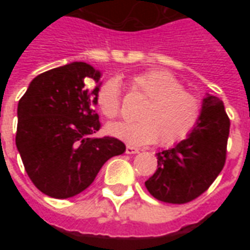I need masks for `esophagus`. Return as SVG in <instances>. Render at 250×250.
<instances>
[{"label":"esophagus","mask_w":250,"mask_h":250,"mask_svg":"<svg viewBox=\"0 0 250 250\" xmlns=\"http://www.w3.org/2000/svg\"><path fill=\"white\" fill-rule=\"evenodd\" d=\"M139 152V150L138 148H135V147H132V146H127L125 147V154H138Z\"/></svg>","instance_id":"34e87169"}]
</instances>
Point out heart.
Masks as SVG:
<instances>
[{
	"label": "heart",
	"mask_w": 250,
	"mask_h": 250,
	"mask_svg": "<svg viewBox=\"0 0 250 250\" xmlns=\"http://www.w3.org/2000/svg\"><path fill=\"white\" fill-rule=\"evenodd\" d=\"M130 85L147 99L138 111L136 122H115L105 127L109 136L131 146L157 142L173 146L188 138L197 127L202 104L198 96L185 91L182 83L170 72L152 69L130 79ZM98 108L105 118H115L120 111L119 84L108 80L96 96Z\"/></svg>",
	"instance_id": "obj_1"
}]
</instances>
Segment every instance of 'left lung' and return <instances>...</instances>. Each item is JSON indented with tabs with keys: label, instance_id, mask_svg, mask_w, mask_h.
I'll return each mask as SVG.
<instances>
[{
	"label": "left lung",
	"instance_id": "left-lung-1",
	"mask_svg": "<svg viewBox=\"0 0 250 250\" xmlns=\"http://www.w3.org/2000/svg\"><path fill=\"white\" fill-rule=\"evenodd\" d=\"M229 127L222 100L206 93L191 134L157 154V171L145 182L148 193L162 202L186 204L206 191L225 165Z\"/></svg>",
	"mask_w": 250,
	"mask_h": 250
}]
</instances>
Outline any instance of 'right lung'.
I'll return each instance as SVG.
<instances>
[{
	"instance_id": "1",
	"label": "right lung",
	"mask_w": 250,
	"mask_h": 250,
	"mask_svg": "<svg viewBox=\"0 0 250 250\" xmlns=\"http://www.w3.org/2000/svg\"><path fill=\"white\" fill-rule=\"evenodd\" d=\"M100 79L87 62H69L35 77L20 99L16 146L30 181L52 198L84 191L109 158L125 151L119 139L91 138L100 128L93 109Z\"/></svg>"
}]
</instances>
